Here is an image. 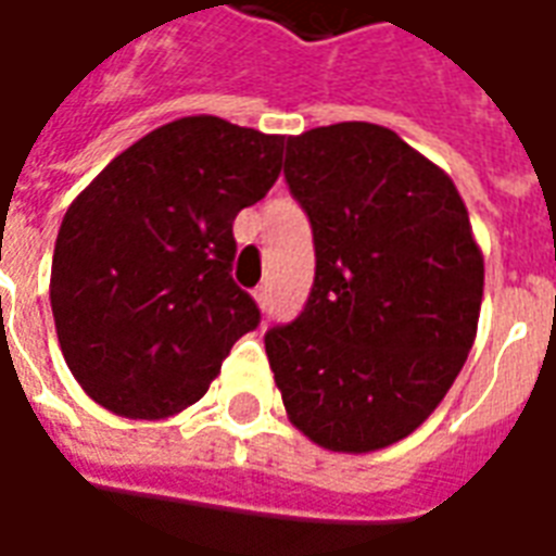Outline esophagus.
<instances>
[{"mask_svg": "<svg viewBox=\"0 0 556 556\" xmlns=\"http://www.w3.org/2000/svg\"><path fill=\"white\" fill-rule=\"evenodd\" d=\"M255 303H258V306H262V309H265L267 306V298H270V291H267V286H258V289H255Z\"/></svg>", "mask_w": 556, "mask_h": 556, "instance_id": "esophagus-1", "label": "esophagus"}]
</instances>
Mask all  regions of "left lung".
I'll return each instance as SVG.
<instances>
[{
    "mask_svg": "<svg viewBox=\"0 0 556 556\" xmlns=\"http://www.w3.org/2000/svg\"><path fill=\"white\" fill-rule=\"evenodd\" d=\"M313 223L315 282L265 351L291 426L333 453L419 429L477 339L485 265L453 178L390 127H315L286 142Z\"/></svg>",
    "mask_w": 556,
    "mask_h": 556,
    "instance_id": "obj_1",
    "label": "left lung"
}]
</instances>
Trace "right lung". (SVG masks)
<instances>
[{
	"label": "right lung",
	"mask_w": 556,
	"mask_h": 556,
	"mask_svg": "<svg viewBox=\"0 0 556 556\" xmlns=\"http://www.w3.org/2000/svg\"><path fill=\"white\" fill-rule=\"evenodd\" d=\"M282 142L187 115L125 148L71 202L50 303L67 369L98 405L127 419L190 408L258 327L231 279V223L274 187Z\"/></svg>",
	"instance_id": "obj_1"
}]
</instances>
